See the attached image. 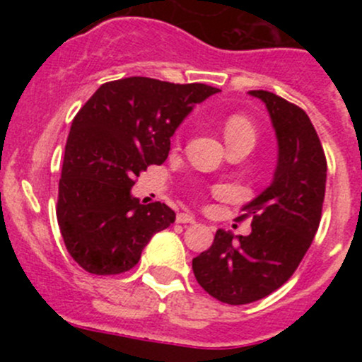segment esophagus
Here are the masks:
<instances>
[{
    "label": "esophagus",
    "mask_w": 362,
    "mask_h": 362,
    "mask_svg": "<svg viewBox=\"0 0 362 362\" xmlns=\"http://www.w3.org/2000/svg\"><path fill=\"white\" fill-rule=\"evenodd\" d=\"M177 222H178V224H194L196 218L192 217L191 214H178L177 215Z\"/></svg>",
    "instance_id": "obj_1"
}]
</instances>
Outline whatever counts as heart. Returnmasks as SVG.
<instances>
[{"label":"heart","instance_id":"b5f03b06","mask_svg":"<svg viewBox=\"0 0 362 362\" xmlns=\"http://www.w3.org/2000/svg\"><path fill=\"white\" fill-rule=\"evenodd\" d=\"M224 138L226 144L231 141H255V127L249 117L229 115L224 122Z\"/></svg>","mask_w":362,"mask_h":362}]
</instances>
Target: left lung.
Masks as SVG:
<instances>
[{
	"instance_id": "left-lung-1",
	"label": "left lung",
	"mask_w": 362,
	"mask_h": 362,
	"mask_svg": "<svg viewBox=\"0 0 362 362\" xmlns=\"http://www.w3.org/2000/svg\"><path fill=\"white\" fill-rule=\"evenodd\" d=\"M249 94L264 103L275 129L273 180L243 204L238 221L250 215V235L218 229L210 249L192 259L199 286L228 305L266 298L293 276L319 229L326 192V156L308 115L268 90Z\"/></svg>"
}]
</instances>
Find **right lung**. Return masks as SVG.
Returning a JSON list of instances; mask_svg holds the SVG:
<instances>
[{
    "label": "right lung",
    "instance_id": "obj_1",
    "mask_svg": "<svg viewBox=\"0 0 362 362\" xmlns=\"http://www.w3.org/2000/svg\"><path fill=\"white\" fill-rule=\"evenodd\" d=\"M217 93L204 83L129 76L103 83L80 108L64 148L57 222L86 272H127L152 236L173 224L170 206L141 204L131 189L147 166L166 160L170 138L192 108Z\"/></svg>",
    "mask_w": 362,
    "mask_h": 362
}]
</instances>
